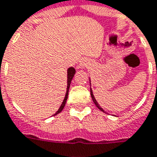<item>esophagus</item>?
<instances>
[{"instance_id":"esophagus-1","label":"esophagus","mask_w":157,"mask_h":157,"mask_svg":"<svg viewBox=\"0 0 157 157\" xmlns=\"http://www.w3.org/2000/svg\"><path fill=\"white\" fill-rule=\"evenodd\" d=\"M88 64H89V63H88L87 59H82L80 61L79 67L81 68V69H84V68L87 67V66H88Z\"/></svg>"}]
</instances>
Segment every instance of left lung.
<instances>
[{
    "instance_id": "left-lung-1",
    "label": "left lung",
    "mask_w": 157,
    "mask_h": 157,
    "mask_svg": "<svg viewBox=\"0 0 157 157\" xmlns=\"http://www.w3.org/2000/svg\"><path fill=\"white\" fill-rule=\"evenodd\" d=\"M90 82H91V81H90ZM90 92H91V97H92V98H93V101H94V103L95 104V105H96L98 108L100 109L101 111H103V112H105V110H104V109H102L101 107H100V105H98V103L97 100H96V98H94V94H93V90H92V88H90Z\"/></svg>"
}]
</instances>
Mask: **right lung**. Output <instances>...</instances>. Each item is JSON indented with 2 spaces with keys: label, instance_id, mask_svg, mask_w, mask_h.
Returning <instances> with one entry per match:
<instances>
[{
  "label": "right lung",
  "instance_id": "obj_1",
  "mask_svg": "<svg viewBox=\"0 0 157 157\" xmlns=\"http://www.w3.org/2000/svg\"><path fill=\"white\" fill-rule=\"evenodd\" d=\"M75 74V70L73 67H70L68 69L67 71V89H66V94H65V96H64V98H63V103L61 104L60 105L59 109H58V111L53 115V116H56V115H58L59 113H60L63 109L64 108V106H65V104H66V101H67V98H68V94H69V89H70V86H71V81H72V79L74 77V75Z\"/></svg>",
  "mask_w": 157,
  "mask_h": 157
}]
</instances>
